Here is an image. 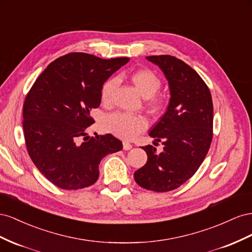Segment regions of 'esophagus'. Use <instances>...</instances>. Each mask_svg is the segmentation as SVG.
Returning <instances> with one entry per match:
<instances>
[{
    "instance_id": "1",
    "label": "esophagus",
    "mask_w": 252,
    "mask_h": 252,
    "mask_svg": "<svg viewBox=\"0 0 252 252\" xmlns=\"http://www.w3.org/2000/svg\"><path fill=\"white\" fill-rule=\"evenodd\" d=\"M122 145H124V150H126V151H127V150H131L132 149V145L128 141H126V140H124V142H122Z\"/></svg>"
}]
</instances>
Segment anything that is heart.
<instances>
[{
    "instance_id": "obj_1",
    "label": "heart",
    "mask_w": 252,
    "mask_h": 252,
    "mask_svg": "<svg viewBox=\"0 0 252 252\" xmlns=\"http://www.w3.org/2000/svg\"><path fill=\"white\" fill-rule=\"evenodd\" d=\"M131 81L135 88L145 98L153 97L158 89L160 88V80L152 70L139 69L131 74ZM118 84L116 78H110L102 84L100 96L102 102H110L113 92ZM151 106L154 110H159L163 104L162 100L153 99ZM103 126L107 132L118 136L124 139H132L136 137L147 126V120L139 115H134L125 112H116L107 115L103 120Z\"/></svg>"
}]
</instances>
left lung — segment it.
<instances>
[{
  "label": "left lung",
  "mask_w": 252,
  "mask_h": 252,
  "mask_svg": "<svg viewBox=\"0 0 252 252\" xmlns=\"http://www.w3.org/2000/svg\"><path fill=\"white\" fill-rule=\"evenodd\" d=\"M168 80L170 100L166 113L149 135L162 141L163 151L142 147L147 163L134 173L142 188L167 192L191 178L204 161L212 140L213 104L208 86L188 64L172 56H150ZM154 141V143H155Z\"/></svg>",
  "instance_id": "obj_1"
}]
</instances>
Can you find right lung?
<instances>
[{
    "label": "right lung",
    "mask_w": 252,
    "mask_h": 252,
    "mask_svg": "<svg viewBox=\"0 0 252 252\" xmlns=\"http://www.w3.org/2000/svg\"><path fill=\"white\" fill-rule=\"evenodd\" d=\"M128 61L71 53L50 63L33 83L23 106L26 148L55 186L64 190L92 186L102 158L122 149L112 134L90 137L85 131L95 122L91 111L101 102L102 84Z\"/></svg>",
    "instance_id": "add662e5"
}]
</instances>
